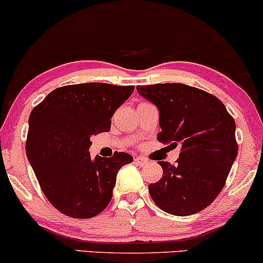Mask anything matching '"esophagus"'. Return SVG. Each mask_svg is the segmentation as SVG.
<instances>
[{
	"label": "esophagus",
	"mask_w": 263,
	"mask_h": 263,
	"mask_svg": "<svg viewBox=\"0 0 263 263\" xmlns=\"http://www.w3.org/2000/svg\"><path fill=\"white\" fill-rule=\"evenodd\" d=\"M135 162H136L137 164H140V166H146V164L148 163V161H147L145 157H141V156H138V157L135 158Z\"/></svg>",
	"instance_id": "1"
}]
</instances>
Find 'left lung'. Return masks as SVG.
<instances>
[{
    "instance_id": "1",
    "label": "left lung",
    "mask_w": 263,
    "mask_h": 263,
    "mask_svg": "<svg viewBox=\"0 0 263 263\" xmlns=\"http://www.w3.org/2000/svg\"><path fill=\"white\" fill-rule=\"evenodd\" d=\"M160 112L157 140L181 146L175 164L158 161L163 176L148 186L152 200L170 215L190 216L212 203L237 157L236 123L213 95L182 83L138 86Z\"/></svg>"
}]
</instances>
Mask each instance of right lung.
<instances>
[{"instance_id": "add662e5", "label": "right lung", "mask_w": 263, "mask_h": 263, "mask_svg": "<svg viewBox=\"0 0 263 263\" xmlns=\"http://www.w3.org/2000/svg\"><path fill=\"white\" fill-rule=\"evenodd\" d=\"M135 86L91 82L50 92L28 118L26 155L48 201L73 218L107 207L118 170L134 161L126 152L91 158V137L108 132L116 109Z\"/></svg>"}]
</instances>
